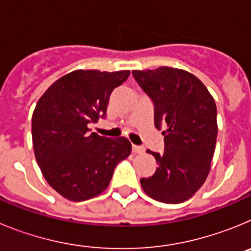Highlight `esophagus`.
<instances>
[{
	"label": "esophagus",
	"instance_id": "1",
	"mask_svg": "<svg viewBox=\"0 0 251 251\" xmlns=\"http://www.w3.org/2000/svg\"><path fill=\"white\" fill-rule=\"evenodd\" d=\"M132 151L134 153H143L145 152V148L141 147V146H136V145H133L132 146Z\"/></svg>",
	"mask_w": 251,
	"mask_h": 251
}]
</instances>
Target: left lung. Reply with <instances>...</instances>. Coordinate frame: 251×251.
Listing matches in <instances>:
<instances>
[{
  "mask_svg": "<svg viewBox=\"0 0 251 251\" xmlns=\"http://www.w3.org/2000/svg\"><path fill=\"white\" fill-rule=\"evenodd\" d=\"M154 104V126L165 128V152L154 156V174L141 178L153 200L179 203L194 196L211 168L217 137L216 104L202 81L182 69L133 70Z\"/></svg>",
  "mask_w": 251,
  "mask_h": 251,
  "instance_id": "left-lung-1",
  "label": "left lung"
}]
</instances>
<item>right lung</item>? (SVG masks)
Instances as JSON below:
<instances>
[{
  "label": "right lung",
  "mask_w": 251,
  "mask_h": 251,
  "mask_svg": "<svg viewBox=\"0 0 251 251\" xmlns=\"http://www.w3.org/2000/svg\"><path fill=\"white\" fill-rule=\"evenodd\" d=\"M129 70H74L51 84L32 114L35 158L49 185L66 200L85 201L108 187L115 166L130 154L127 138L90 133Z\"/></svg>",
  "instance_id": "1"
}]
</instances>
